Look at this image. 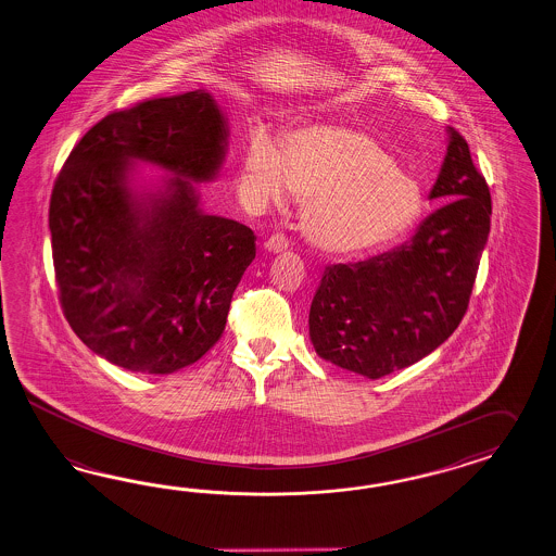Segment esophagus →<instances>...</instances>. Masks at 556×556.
<instances>
[{
	"instance_id": "34e87169",
	"label": "esophagus",
	"mask_w": 556,
	"mask_h": 556,
	"mask_svg": "<svg viewBox=\"0 0 556 556\" xmlns=\"http://www.w3.org/2000/svg\"><path fill=\"white\" fill-rule=\"evenodd\" d=\"M264 245H266V250H268V252L278 254V252H285V250H288L290 242H288V238H286L285 233H274V236H270V238L266 240Z\"/></svg>"
}]
</instances>
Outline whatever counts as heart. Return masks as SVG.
I'll return each instance as SVG.
<instances>
[{"label": "heart", "instance_id": "obj_1", "mask_svg": "<svg viewBox=\"0 0 556 556\" xmlns=\"http://www.w3.org/2000/svg\"><path fill=\"white\" fill-rule=\"evenodd\" d=\"M240 187L256 207L280 205L292 189L302 222L320 250L355 256L401 238L424 212V193L395 159L355 128L311 125L285 139L282 151L256 132L243 153Z\"/></svg>", "mask_w": 556, "mask_h": 556}]
</instances>
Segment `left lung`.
Returning <instances> with one entry per match:
<instances>
[{
  "instance_id": "obj_1",
  "label": "left lung",
  "mask_w": 556,
  "mask_h": 556,
  "mask_svg": "<svg viewBox=\"0 0 556 556\" xmlns=\"http://www.w3.org/2000/svg\"><path fill=\"white\" fill-rule=\"evenodd\" d=\"M429 200L445 203L409 242L325 270L308 314L323 358L379 379L428 356L462 323L490 233L492 200L456 128H450Z\"/></svg>"
}]
</instances>
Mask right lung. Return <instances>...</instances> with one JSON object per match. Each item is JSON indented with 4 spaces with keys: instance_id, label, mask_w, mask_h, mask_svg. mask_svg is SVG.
<instances>
[{
    "instance_id": "obj_1",
    "label": "right lung",
    "mask_w": 556,
    "mask_h": 556,
    "mask_svg": "<svg viewBox=\"0 0 556 556\" xmlns=\"http://www.w3.org/2000/svg\"><path fill=\"white\" fill-rule=\"evenodd\" d=\"M226 137L203 90L141 100L99 121L58 173L48 222L60 304L78 339L113 365L167 375L224 334L256 236L201 214L189 181L214 179ZM132 157L176 173L149 204L127 186Z\"/></svg>"
}]
</instances>
